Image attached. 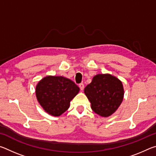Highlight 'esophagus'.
I'll return each mask as SVG.
<instances>
[{
    "label": "esophagus",
    "instance_id": "obj_1",
    "mask_svg": "<svg viewBox=\"0 0 156 156\" xmlns=\"http://www.w3.org/2000/svg\"><path fill=\"white\" fill-rule=\"evenodd\" d=\"M79 87H80V89L81 91H83L84 89V84L83 83L79 84Z\"/></svg>",
    "mask_w": 156,
    "mask_h": 156
}]
</instances>
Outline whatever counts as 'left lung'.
Segmentation results:
<instances>
[{"label": "left lung", "instance_id": "left-lung-1", "mask_svg": "<svg viewBox=\"0 0 156 156\" xmlns=\"http://www.w3.org/2000/svg\"><path fill=\"white\" fill-rule=\"evenodd\" d=\"M84 94L91 103L92 110L102 117H108L119 107L124 89L117 78L109 74H98L84 88Z\"/></svg>", "mask_w": 156, "mask_h": 156}]
</instances>
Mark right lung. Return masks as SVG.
Wrapping results in <instances>:
<instances>
[{
	"label": "right lung",
	"instance_id": "add662e5",
	"mask_svg": "<svg viewBox=\"0 0 156 156\" xmlns=\"http://www.w3.org/2000/svg\"><path fill=\"white\" fill-rule=\"evenodd\" d=\"M78 87L62 76H47L36 88L37 100L46 112L59 116L69 107L70 101L78 93Z\"/></svg>",
	"mask_w": 156,
	"mask_h": 156
}]
</instances>
